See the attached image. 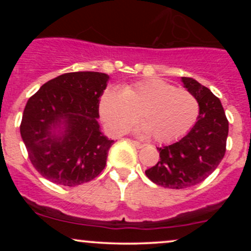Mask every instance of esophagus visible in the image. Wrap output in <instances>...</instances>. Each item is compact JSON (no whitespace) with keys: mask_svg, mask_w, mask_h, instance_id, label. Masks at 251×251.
Wrapping results in <instances>:
<instances>
[{"mask_svg":"<svg viewBox=\"0 0 251 251\" xmlns=\"http://www.w3.org/2000/svg\"><path fill=\"white\" fill-rule=\"evenodd\" d=\"M132 144H133V145H134L137 149H143L144 146H145V145H144V144L137 142V140H132Z\"/></svg>","mask_w":251,"mask_h":251,"instance_id":"34e87169","label":"esophagus"}]
</instances>
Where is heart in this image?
Masks as SVG:
<instances>
[{
	"label": "heart",
	"instance_id": "1",
	"mask_svg": "<svg viewBox=\"0 0 251 251\" xmlns=\"http://www.w3.org/2000/svg\"><path fill=\"white\" fill-rule=\"evenodd\" d=\"M99 111L112 133H124L139 114L143 123L135 128L138 133L152 134L157 142L169 143L191 129L200 105L188 89L160 79H148L124 86L122 91L107 88L100 99Z\"/></svg>",
	"mask_w": 251,
	"mask_h": 251
}]
</instances>
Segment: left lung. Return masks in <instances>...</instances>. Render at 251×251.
<instances>
[{"label": "left lung", "instance_id": "left-lung-1", "mask_svg": "<svg viewBox=\"0 0 251 251\" xmlns=\"http://www.w3.org/2000/svg\"><path fill=\"white\" fill-rule=\"evenodd\" d=\"M181 81L200 105L197 122L177 143L157 148L159 162L145 171L149 179L169 189H186L208 178L226 154L229 132L221 100L192 77Z\"/></svg>", "mask_w": 251, "mask_h": 251}]
</instances>
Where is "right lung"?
<instances>
[{
    "label": "right lung",
    "mask_w": 251,
    "mask_h": 251,
    "mask_svg": "<svg viewBox=\"0 0 251 251\" xmlns=\"http://www.w3.org/2000/svg\"><path fill=\"white\" fill-rule=\"evenodd\" d=\"M108 79L99 72L65 73L27 101L20 132L31 164L46 179L76 186L105 169L114 140L100 131L98 118Z\"/></svg>",
    "instance_id": "right-lung-1"
}]
</instances>
